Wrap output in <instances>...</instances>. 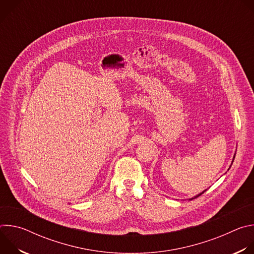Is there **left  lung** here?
<instances>
[{"mask_svg": "<svg viewBox=\"0 0 254 254\" xmlns=\"http://www.w3.org/2000/svg\"><path fill=\"white\" fill-rule=\"evenodd\" d=\"M234 158H235V154H234V157H233V160H232V163H233V161H234ZM230 167H231V166H230ZM228 170H229V169H228ZM205 191H206V190H205ZM205 191H203V192H202V193H200V194H198V195H197V196H195V197H193V198H191V199H190V200H193V199H195V198H197V197H199V196H200V195H202V194H203V193H204V192H205Z\"/></svg>", "mask_w": 254, "mask_h": 254, "instance_id": "8db88e82", "label": "left lung"}]
</instances>
